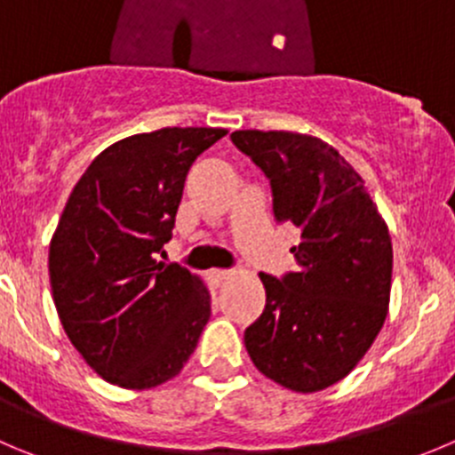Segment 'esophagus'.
<instances>
[{"instance_id":"34e87169","label":"esophagus","mask_w":455,"mask_h":455,"mask_svg":"<svg viewBox=\"0 0 455 455\" xmlns=\"http://www.w3.org/2000/svg\"><path fill=\"white\" fill-rule=\"evenodd\" d=\"M231 275H233V273L224 271V268H213V271L209 273V277L215 282V284H224L227 280H231Z\"/></svg>"}]
</instances>
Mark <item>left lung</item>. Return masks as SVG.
Returning <instances> with one entry per match:
<instances>
[{"label": "left lung", "instance_id": "obj_1", "mask_svg": "<svg viewBox=\"0 0 455 455\" xmlns=\"http://www.w3.org/2000/svg\"><path fill=\"white\" fill-rule=\"evenodd\" d=\"M233 144L271 182L273 215L299 231L298 268L259 273L267 307L244 331L255 367L313 394L363 360L387 317L394 249L363 178L333 147L289 131H235Z\"/></svg>", "mask_w": 455, "mask_h": 455}]
</instances>
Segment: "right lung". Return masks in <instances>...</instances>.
<instances>
[{
  "mask_svg": "<svg viewBox=\"0 0 455 455\" xmlns=\"http://www.w3.org/2000/svg\"><path fill=\"white\" fill-rule=\"evenodd\" d=\"M224 129H160L104 148L75 184L48 251L61 326L88 367L124 389L182 371L211 295L180 264L157 262L184 180Z\"/></svg>",
  "mask_w": 455,
  "mask_h": 455,
  "instance_id": "right-lung-1",
  "label": "right lung"
}]
</instances>
